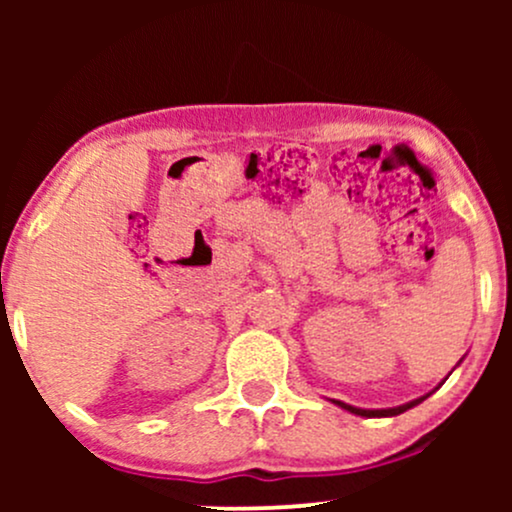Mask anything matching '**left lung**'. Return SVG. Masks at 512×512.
<instances>
[{
	"mask_svg": "<svg viewBox=\"0 0 512 512\" xmlns=\"http://www.w3.org/2000/svg\"><path fill=\"white\" fill-rule=\"evenodd\" d=\"M428 395H431V392H428ZM428 395L419 397V399H411V402H407V404H399V407H390V409H361V407H351V404L339 402V399H334V404H337V407L346 409V411H351V414H356V416H366V419H380V416H397V414H402V411H407L411 407H416V404L424 402Z\"/></svg>",
	"mask_w": 512,
	"mask_h": 512,
	"instance_id": "8db88e82",
	"label": "left lung"
}]
</instances>
